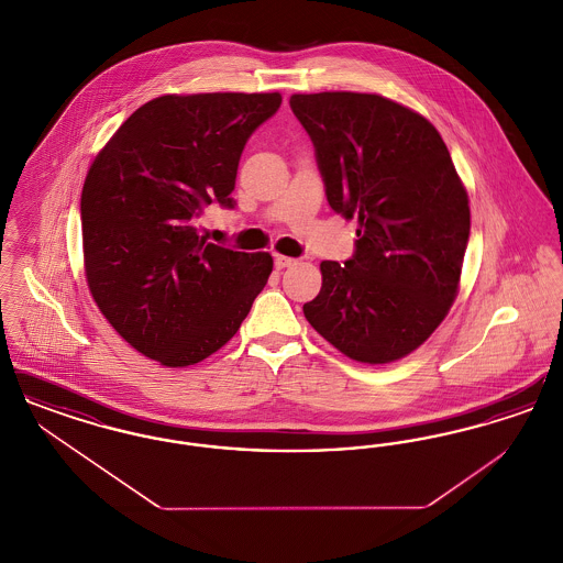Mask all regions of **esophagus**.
<instances>
[{
	"label": "esophagus",
	"mask_w": 563,
	"mask_h": 563,
	"mask_svg": "<svg viewBox=\"0 0 563 563\" xmlns=\"http://www.w3.org/2000/svg\"><path fill=\"white\" fill-rule=\"evenodd\" d=\"M295 264H297V260H294V257H285V255L274 257V266L278 269L291 268Z\"/></svg>",
	"instance_id": "obj_1"
}]
</instances>
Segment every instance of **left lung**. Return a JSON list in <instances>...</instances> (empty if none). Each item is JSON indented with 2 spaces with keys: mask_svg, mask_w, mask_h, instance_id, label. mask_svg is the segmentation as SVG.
<instances>
[{
  "mask_svg": "<svg viewBox=\"0 0 563 563\" xmlns=\"http://www.w3.org/2000/svg\"><path fill=\"white\" fill-rule=\"evenodd\" d=\"M329 207L358 230L349 262H322L308 322L358 363L424 344L454 303L471 234L468 194L427 118L365 92L294 95Z\"/></svg>",
  "mask_w": 563,
  "mask_h": 563,
  "instance_id": "8db88e82",
  "label": "left lung"
}]
</instances>
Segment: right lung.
<instances>
[{
  "mask_svg": "<svg viewBox=\"0 0 563 563\" xmlns=\"http://www.w3.org/2000/svg\"><path fill=\"white\" fill-rule=\"evenodd\" d=\"M278 92L164 95L134 111L92 162L81 189L88 289L109 324L164 367L211 356L241 329L272 272L269 253L200 236L225 209L249 136Z\"/></svg>",
  "mask_w": 563,
  "mask_h": 563,
  "instance_id": "right-lung-1",
  "label": "right lung"
}]
</instances>
